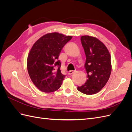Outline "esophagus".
I'll list each match as a JSON object with an SVG mask.
<instances>
[{
	"instance_id": "esophagus-1",
	"label": "esophagus",
	"mask_w": 132,
	"mask_h": 132,
	"mask_svg": "<svg viewBox=\"0 0 132 132\" xmlns=\"http://www.w3.org/2000/svg\"><path fill=\"white\" fill-rule=\"evenodd\" d=\"M74 72H75V71H74V70H70V71H69L68 74L69 75H72Z\"/></svg>"
}]
</instances>
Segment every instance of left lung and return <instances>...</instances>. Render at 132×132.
Masks as SVG:
<instances>
[{
    "label": "left lung",
    "instance_id": "8db88e82",
    "mask_svg": "<svg viewBox=\"0 0 132 132\" xmlns=\"http://www.w3.org/2000/svg\"><path fill=\"white\" fill-rule=\"evenodd\" d=\"M81 42L86 55L87 79L78 90L84 94L93 95L98 93L109 80L112 70L111 57L106 46L97 38L82 36Z\"/></svg>",
    "mask_w": 132,
    "mask_h": 132
}]
</instances>
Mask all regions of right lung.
Returning <instances> with one entry per match:
<instances>
[{"label":"right lung","instance_id":"right-lung-1","mask_svg":"<svg viewBox=\"0 0 132 132\" xmlns=\"http://www.w3.org/2000/svg\"><path fill=\"white\" fill-rule=\"evenodd\" d=\"M72 38L58 32L47 34L35 42L30 51L27 68L34 84L45 93H52L61 86L65 76L60 69L59 55L65 44ZM57 65L55 70L54 67Z\"/></svg>","mask_w":132,"mask_h":132}]
</instances>
